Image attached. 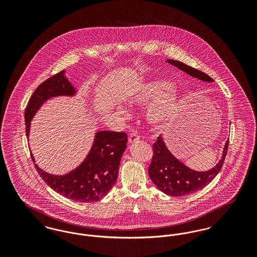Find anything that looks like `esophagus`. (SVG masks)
Listing matches in <instances>:
<instances>
[{
    "label": "esophagus",
    "mask_w": 257,
    "mask_h": 257,
    "mask_svg": "<svg viewBox=\"0 0 257 257\" xmlns=\"http://www.w3.org/2000/svg\"><path fill=\"white\" fill-rule=\"evenodd\" d=\"M140 141V136H138L137 134H131L129 136V139H128V142L129 144H134V143H138Z\"/></svg>",
    "instance_id": "obj_1"
}]
</instances>
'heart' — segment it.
I'll list each match as a JSON object with an SVG mask.
<instances>
[{"label": "heart", "instance_id": "b5f03b06", "mask_svg": "<svg viewBox=\"0 0 257 257\" xmlns=\"http://www.w3.org/2000/svg\"><path fill=\"white\" fill-rule=\"evenodd\" d=\"M181 101V96L173 88L171 82L153 80L135 86L128 97V102L137 107L148 106L146 118L151 126L160 128L169 122ZM118 112L127 115L123 107L117 108Z\"/></svg>", "mask_w": 257, "mask_h": 257}]
</instances>
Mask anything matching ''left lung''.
Masks as SVG:
<instances>
[{
  "mask_svg": "<svg viewBox=\"0 0 257 257\" xmlns=\"http://www.w3.org/2000/svg\"><path fill=\"white\" fill-rule=\"evenodd\" d=\"M166 61L196 79L207 83L214 82L207 74L193 68L181 61L173 60ZM228 141L229 139L223 147L221 159L214 168L209 171H197L188 168L181 161L175 158L166 146L163 136L161 135L158 137L157 142L153 145V157L148 168L149 177L160 191L168 196H187L199 191L207 186L221 170L227 153Z\"/></svg>",
  "mask_w": 257,
  "mask_h": 257,
  "instance_id": "obj_1",
  "label": "left lung"
}]
</instances>
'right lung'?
Segmentation results:
<instances>
[{
	"instance_id": "1",
	"label": "right lung",
	"mask_w": 257,
	"mask_h": 257,
	"mask_svg": "<svg viewBox=\"0 0 257 257\" xmlns=\"http://www.w3.org/2000/svg\"><path fill=\"white\" fill-rule=\"evenodd\" d=\"M76 94L77 89L66 78L65 70L37 86L25 110L27 138L30 136L32 119L46 101L58 96L73 97ZM126 144L127 135L124 132L97 131L85 160L73 171L62 175L43 171L36 164L32 151L31 156L37 172L54 191L74 201L89 203L106 196L116 182Z\"/></svg>"
}]
</instances>
